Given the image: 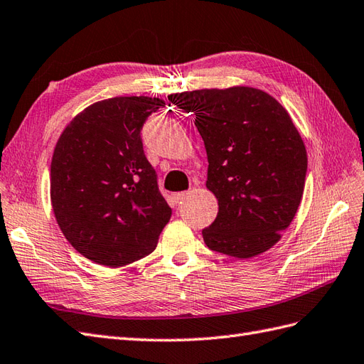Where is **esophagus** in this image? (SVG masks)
<instances>
[{"mask_svg":"<svg viewBox=\"0 0 364 364\" xmlns=\"http://www.w3.org/2000/svg\"><path fill=\"white\" fill-rule=\"evenodd\" d=\"M189 195V192H178V193H173V200L176 201V203H181L186 197H188Z\"/></svg>","mask_w":364,"mask_h":364,"instance_id":"obj_1","label":"esophagus"}]
</instances>
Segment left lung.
<instances>
[{
    "label": "left lung",
    "instance_id": "left-lung-1",
    "mask_svg": "<svg viewBox=\"0 0 364 364\" xmlns=\"http://www.w3.org/2000/svg\"><path fill=\"white\" fill-rule=\"evenodd\" d=\"M167 98L195 115L208 152L206 186L218 215L203 229L204 243L237 258L266 252L292 223L306 181V147L286 109L245 86Z\"/></svg>",
    "mask_w": 364,
    "mask_h": 364
}]
</instances>
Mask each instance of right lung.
Instances as JSON below:
<instances>
[{
  "label": "right lung",
  "mask_w": 364,
  "mask_h": 364,
  "mask_svg": "<svg viewBox=\"0 0 364 364\" xmlns=\"http://www.w3.org/2000/svg\"><path fill=\"white\" fill-rule=\"evenodd\" d=\"M164 105L151 97L98 101L70 121L55 146V218L93 263L119 267L149 255L171 220L141 139L147 117Z\"/></svg>",
  "instance_id": "right-lung-1"
}]
</instances>
